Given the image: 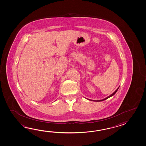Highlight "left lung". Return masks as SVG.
Here are the masks:
<instances>
[{"label": "left lung", "mask_w": 146, "mask_h": 146, "mask_svg": "<svg viewBox=\"0 0 146 146\" xmlns=\"http://www.w3.org/2000/svg\"><path fill=\"white\" fill-rule=\"evenodd\" d=\"M119 87L117 89L115 90V91L114 92H113L112 94L110 95V96H108V97H106V98H105L104 99H103V100H90V99H87V100H91V101H93V102H102V101H103V100H107L108 98H110V97H111V96H113L115 94V93H116V92L117 91L118 89H119Z\"/></svg>", "instance_id": "1"}]
</instances>
